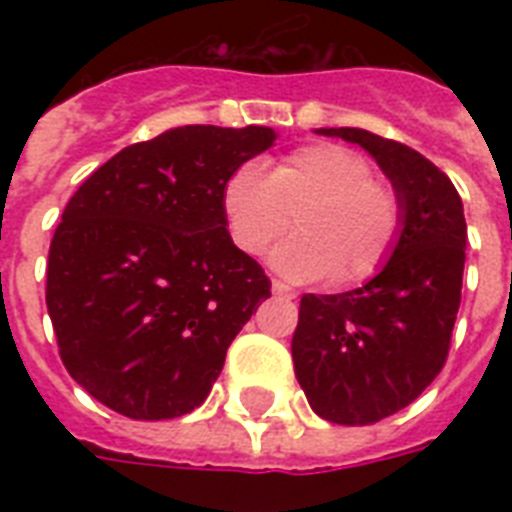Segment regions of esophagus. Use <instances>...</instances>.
<instances>
[{"mask_svg": "<svg viewBox=\"0 0 512 512\" xmlns=\"http://www.w3.org/2000/svg\"><path fill=\"white\" fill-rule=\"evenodd\" d=\"M273 292H276V295H281V297H289V300H292V297H297V292L292 287H289V284H284V281H279V279H273Z\"/></svg>", "mask_w": 512, "mask_h": 512, "instance_id": "34e87169", "label": "esophagus"}]
</instances>
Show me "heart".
Instances as JSON below:
<instances>
[{"instance_id": "b5f03b06", "label": "heart", "mask_w": 512, "mask_h": 512, "mask_svg": "<svg viewBox=\"0 0 512 512\" xmlns=\"http://www.w3.org/2000/svg\"><path fill=\"white\" fill-rule=\"evenodd\" d=\"M220 207L231 241L249 257L265 255L295 215L297 236L276 252L279 271L292 279L327 276L332 287L377 276L404 231L396 185L340 143L297 148L265 175L239 164L220 188Z\"/></svg>"}]
</instances>
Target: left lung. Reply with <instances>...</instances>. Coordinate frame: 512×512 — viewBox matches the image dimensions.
<instances>
[{"instance_id":"obj_1","label":"left lung","mask_w":512,"mask_h":512,"mask_svg":"<svg viewBox=\"0 0 512 512\" xmlns=\"http://www.w3.org/2000/svg\"><path fill=\"white\" fill-rule=\"evenodd\" d=\"M321 132L366 148L404 201V231L385 268L353 292L303 295L292 337L313 412L337 425H372L412 404L444 369L468 225L452 180L414 148L356 127Z\"/></svg>"}]
</instances>
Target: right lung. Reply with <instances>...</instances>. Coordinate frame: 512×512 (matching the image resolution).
<instances>
[{
	"instance_id": "add662e5",
	"label": "right lung",
	"mask_w": 512,
	"mask_h": 512,
	"mask_svg": "<svg viewBox=\"0 0 512 512\" xmlns=\"http://www.w3.org/2000/svg\"><path fill=\"white\" fill-rule=\"evenodd\" d=\"M268 127L188 124L92 172L63 209L47 313L68 374L132 420L204 404L271 281L225 228L220 188L271 148Z\"/></svg>"
}]
</instances>
